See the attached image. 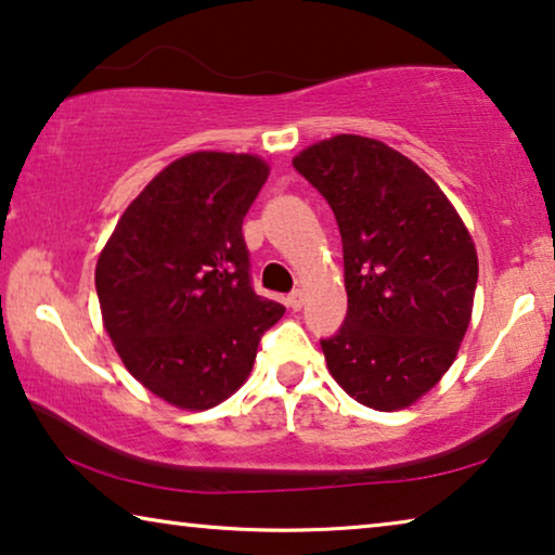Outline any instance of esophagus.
Here are the masks:
<instances>
[{"label": "esophagus", "mask_w": 555, "mask_h": 555, "mask_svg": "<svg viewBox=\"0 0 555 555\" xmlns=\"http://www.w3.org/2000/svg\"><path fill=\"white\" fill-rule=\"evenodd\" d=\"M286 306L292 311H299L301 309V306H304V292H301V288H296V292H292V294L286 296Z\"/></svg>", "instance_id": "1"}]
</instances>
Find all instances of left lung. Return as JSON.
I'll use <instances>...</instances> for the list:
<instances>
[{
	"mask_svg": "<svg viewBox=\"0 0 555 555\" xmlns=\"http://www.w3.org/2000/svg\"><path fill=\"white\" fill-rule=\"evenodd\" d=\"M294 167L344 242L349 313L321 341L328 374L363 406L406 409L456 361L478 281L474 238L441 186L378 139L336 134Z\"/></svg>",
	"mask_w": 555,
	"mask_h": 555,
	"instance_id": "left-lung-1",
	"label": "left lung"
}]
</instances>
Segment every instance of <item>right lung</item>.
I'll use <instances>...</instances> for the list:
<instances>
[{"label":"right lung","instance_id":"right-lung-1","mask_svg":"<svg viewBox=\"0 0 555 555\" xmlns=\"http://www.w3.org/2000/svg\"><path fill=\"white\" fill-rule=\"evenodd\" d=\"M267 177L256 154L181 156L127 206L99 254L106 334L129 374L171 406L227 401L249 378L263 331L284 317L254 294L242 234Z\"/></svg>","mask_w":555,"mask_h":555}]
</instances>
